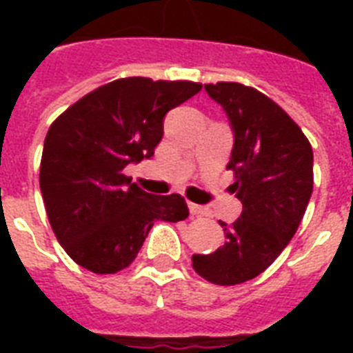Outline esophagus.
Wrapping results in <instances>:
<instances>
[{"mask_svg": "<svg viewBox=\"0 0 353 353\" xmlns=\"http://www.w3.org/2000/svg\"><path fill=\"white\" fill-rule=\"evenodd\" d=\"M188 210H190V214L194 216H203L205 212H207L201 205H196V203H188Z\"/></svg>", "mask_w": 353, "mask_h": 353, "instance_id": "obj_1", "label": "esophagus"}]
</instances>
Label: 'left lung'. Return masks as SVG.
Wrapping results in <instances>:
<instances>
[{
	"label": "left lung",
	"instance_id": "obj_1",
	"mask_svg": "<svg viewBox=\"0 0 353 353\" xmlns=\"http://www.w3.org/2000/svg\"><path fill=\"white\" fill-rule=\"evenodd\" d=\"M231 121L234 146L227 168L243 205L227 225L225 243L194 254V271L218 285L254 279L276 260L296 232L313 192V150L293 119L269 97L238 82L205 84Z\"/></svg>",
	"mask_w": 353,
	"mask_h": 353
}]
</instances>
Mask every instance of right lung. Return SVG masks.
<instances>
[{
	"instance_id": "right-lung-1",
	"label": "right lung",
	"mask_w": 353,
	"mask_h": 353,
	"mask_svg": "<svg viewBox=\"0 0 353 353\" xmlns=\"http://www.w3.org/2000/svg\"><path fill=\"white\" fill-rule=\"evenodd\" d=\"M201 91L188 80H113L52 122L43 143L40 188L52 232L74 262L112 274L135 260L154 221L187 220L179 194L144 192L124 176L150 159L163 119Z\"/></svg>"
}]
</instances>
